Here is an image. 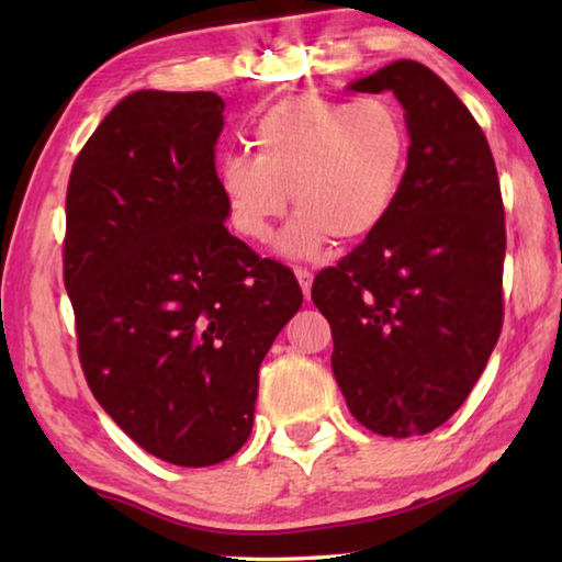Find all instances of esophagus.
<instances>
[{
  "label": "esophagus",
  "mask_w": 562,
  "mask_h": 562,
  "mask_svg": "<svg viewBox=\"0 0 562 562\" xmlns=\"http://www.w3.org/2000/svg\"><path fill=\"white\" fill-rule=\"evenodd\" d=\"M294 274H297V282H300V288H302V292H304V297L310 300V290H312V272H310V270H304V268H294Z\"/></svg>",
  "instance_id": "1"
}]
</instances>
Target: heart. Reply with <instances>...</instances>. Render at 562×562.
<instances>
[{"label":"heart","instance_id":"obj_1","mask_svg":"<svg viewBox=\"0 0 562 562\" xmlns=\"http://www.w3.org/2000/svg\"><path fill=\"white\" fill-rule=\"evenodd\" d=\"M252 150L227 154L217 166L231 225L245 240L265 243L290 198L297 215L278 250L310 258L329 237L349 245L382 227L402 190L408 133L384 99L302 93L255 121Z\"/></svg>","mask_w":562,"mask_h":562}]
</instances>
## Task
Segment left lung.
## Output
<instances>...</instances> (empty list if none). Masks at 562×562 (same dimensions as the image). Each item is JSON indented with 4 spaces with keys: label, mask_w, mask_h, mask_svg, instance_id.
I'll return each mask as SVG.
<instances>
[{
    "label": "left lung",
    "mask_w": 562,
    "mask_h": 562,
    "mask_svg": "<svg viewBox=\"0 0 562 562\" xmlns=\"http://www.w3.org/2000/svg\"><path fill=\"white\" fill-rule=\"evenodd\" d=\"M349 91H392L412 146L392 213L317 274L312 302L331 327V372L351 416L406 439L449 422L498 341L501 183L481 126L429 66L394 61Z\"/></svg>",
    "instance_id": "8db88e82"
}]
</instances>
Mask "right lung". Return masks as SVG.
I'll list each match as a JSON object with an SVG mask.
<instances>
[{"label":"right lung","instance_id":"add662e5","mask_svg":"<svg viewBox=\"0 0 562 562\" xmlns=\"http://www.w3.org/2000/svg\"><path fill=\"white\" fill-rule=\"evenodd\" d=\"M213 91L128 93L66 190L64 284L97 402L156 459L203 469L240 451L258 372L302 304L290 268L227 233Z\"/></svg>","mask_w":562,"mask_h":562}]
</instances>
